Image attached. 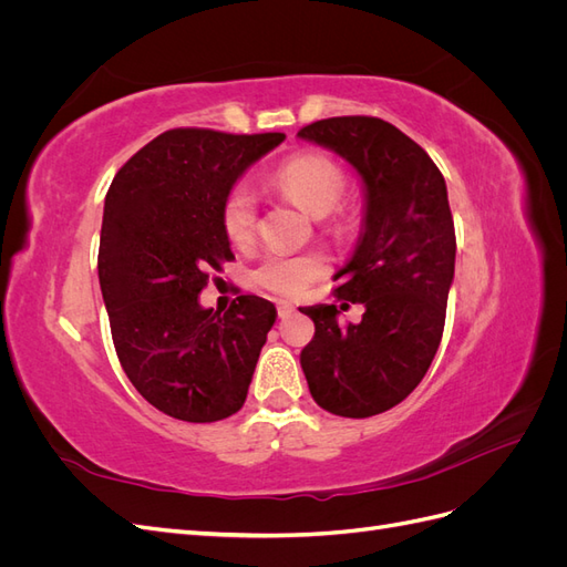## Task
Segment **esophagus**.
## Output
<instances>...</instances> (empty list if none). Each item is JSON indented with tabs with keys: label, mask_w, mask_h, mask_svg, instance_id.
<instances>
[{
	"label": "esophagus",
	"mask_w": 567,
	"mask_h": 567,
	"mask_svg": "<svg viewBox=\"0 0 567 567\" xmlns=\"http://www.w3.org/2000/svg\"><path fill=\"white\" fill-rule=\"evenodd\" d=\"M277 312H279L281 319H286V317H290V315L296 312V305L290 302V300H279V302H277Z\"/></svg>",
	"instance_id": "obj_1"
}]
</instances>
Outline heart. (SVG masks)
<instances>
[{
    "mask_svg": "<svg viewBox=\"0 0 567 567\" xmlns=\"http://www.w3.org/2000/svg\"><path fill=\"white\" fill-rule=\"evenodd\" d=\"M271 184L293 196L307 213L323 217L333 213L346 196L348 177L336 161L321 153H302L279 165L271 175ZM221 227L236 246L252 241L257 229V196L246 182L234 184L227 192L221 203ZM326 271H329V260L321 252H269L255 267L252 279L277 296H300Z\"/></svg>",
    "mask_w": 567,
    "mask_h": 567,
    "instance_id": "1",
    "label": "heart"
}]
</instances>
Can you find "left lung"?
Returning a JSON list of instances; mask_svg holds the SVG:
<instances>
[{
    "mask_svg": "<svg viewBox=\"0 0 567 567\" xmlns=\"http://www.w3.org/2000/svg\"><path fill=\"white\" fill-rule=\"evenodd\" d=\"M298 136L340 153L367 188L364 231L336 274V298L367 312L340 329L336 305L300 307L315 321L300 364L321 409L383 414L423 381L442 340L456 255L447 186L431 156L381 117H326Z\"/></svg>",
    "mask_w": 567,
    "mask_h": 567,
    "instance_id": "1",
    "label": "left lung"
}]
</instances>
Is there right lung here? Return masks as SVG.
Instances as JSON below:
<instances>
[{
    "label": "right lung",
    "mask_w": 567,
    "mask_h": 567,
    "mask_svg": "<svg viewBox=\"0 0 567 567\" xmlns=\"http://www.w3.org/2000/svg\"><path fill=\"white\" fill-rule=\"evenodd\" d=\"M281 132L175 127L117 169L106 194L99 284L120 367L163 414L221 421L244 406L257 357L277 321L260 296L203 310L210 271L234 260L221 203Z\"/></svg>",
    "instance_id": "1"
}]
</instances>
